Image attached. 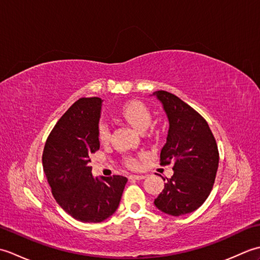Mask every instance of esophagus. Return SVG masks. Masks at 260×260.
I'll use <instances>...</instances> for the list:
<instances>
[{
	"instance_id": "obj_1",
	"label": "esophagus",
	"mask_w": 260,
	"mask_h": 260,
	"mask_svg": "<svg viewBox=\"0 0 260 260\" xmlns=\"http://www.w3.org/2000/svg\"><path fill=\"white\" fill-rule=\"evenodd\" d=\"M129 180H143L145 179V175H135V174H131L128 176Z\"/></svg>"
}]
</instances>
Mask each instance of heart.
I'll use <instances>...</instances> for the list:
<instances>
[{
	"instance_id": "heart-1",
	"label": "heart",
	"mask_w": 260,
	"mask_h": 260,
	"mask_svg": "<svg viewBox=\"0 0 260 260\" xmlns=\"http://www.w3.org/2000/svg\"><path fill=\"white\" fill-rule=\"evenodd\" d=\"M120 115L125 120L134 127L139 132H145L150 126L152 120V115L144 104L141 102H129L124 105L120 109ZM98 140L102 143L107 142L110 137V127L106 121L101 120L97 127ZM125 163L131 168H135L139 164V161L133 156H125Z\"/></svg>"
}]
</instances>
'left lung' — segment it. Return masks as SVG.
<instances>
[{
  "label": "left lung",
  "instance_id": "1",
  "mask_svg": "<svg viewBox=\"0 0 260 260\" xmlns=\"http://www.w3.org/2000/svg\"><path fill=\"white\" fill-rule=\"evenodd\" d=\"M154 95L162 102L170 123L161 164L173 162L174 170L154 204L162 212L179 217L207 200L217 175L219 151L207 120L196 109L165 90Z\"/></svg>",
  "mask_w": 260,
  "mask_h": 260
}]
</instances>
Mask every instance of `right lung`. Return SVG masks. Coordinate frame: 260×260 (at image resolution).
<instances>
[{
	"mask_svg": "<svg viewBox=\"0 0 260 260\" xmlns=\"http://www.w3.org/2000/svg\"><path fill=\"white\" fill-rule=\"evenodd\" d=\"M102 99L80 98L49 134L42 154L43 171L57 203L81 222H102L118 208L127 178L93 179L89 165L99 150L97 127Z\"/></svg>",
	"mask_w": 260,
	"mask_h": 260,
	"instance_id": "obj_1",
	"label": "right lung"
}]
</instances>
